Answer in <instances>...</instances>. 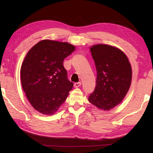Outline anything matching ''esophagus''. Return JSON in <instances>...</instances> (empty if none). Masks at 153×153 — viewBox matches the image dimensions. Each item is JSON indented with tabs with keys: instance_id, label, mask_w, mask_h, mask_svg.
<instances>
[{
	"instance_id": "esophagus-1",
	"label": "esophagus",
	"mask_w": 153,
	"mask_h": 153,
	"mask_svg": "<svg viewBox=\"0 0 153 153\" xmlns=\"http://www.w3.org/2000/svg\"><path fill=\"white\" fill-rule=\"evenodd\" d=\"M81 85H82V83H81V82H77V83H75L74 84V87H76V88H77V87H79V86H81Z\"/></svg>"
}]
</instances>
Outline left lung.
Returning a JSON list of instances; mask_svg holds the SVG:
<instances>
[{
  "label": "left lung",
  "instance_id": "left-lung-1",
  "mask_svg": "<svg viewBox=\"0 0 153 153\" xmlns=\"http://www.w3.org/2000/svg\"><path fill=\"white\" fill-rule=\"evenodd\" d=\"M91 52L97 81L89 101L99 109L108 110L118 105L128 91L132 77L131 65L121 50L110 45H94Z\"/></svg>",
  "mask_w": 153,
  "mask_h": 153
}]
</instances>
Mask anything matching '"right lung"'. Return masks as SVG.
<instances>
[{
	"mask_svg": "<svg viewBox=\"0 0 153 153\" xmlns=\"http://www.w3.org/2000/svg\"><path fill=\"white\" fill-rule=\"evenodd\" d=\"M74 50L68 43L43 40L29 51L23 62V90L32 106L43 114L56 112L73 88L63 62Z\"/></svg>",
	"mask_w": 153,
	"mask_h": 153,
	"instance_id": "right-lung-1",
	"label": "right lung"
}]
</instances>
